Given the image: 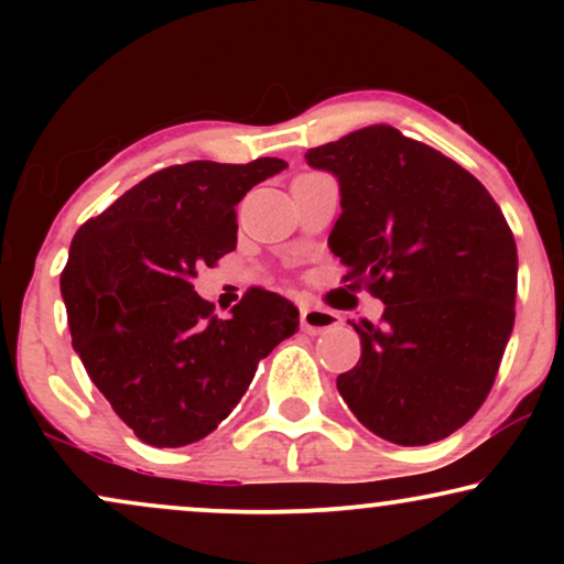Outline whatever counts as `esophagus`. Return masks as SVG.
I'll return each instance as SVG.
<instances>
[{"label": "esophagus", "instance_id": "esophagus-1", "mask_svg": "<svg viewBox=\"0 0 564 564\" xmlns=\"http://www.w3.org/2000/svg\"><path fill=\"white\" fill-rule=\"evenodd\" d=\"M336 326H339V315L332 313V310L310 307V304H304L302 307V328L307 334L332 332V328H336Z\"/></svg>", "mask_w": 564, "mask_h": 564}]
</instances>
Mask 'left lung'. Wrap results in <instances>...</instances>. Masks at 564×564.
Listing matches in <instances>:
<instances>
[{"mask_svg":"<svg viewBox=\"0 0 564 564\" xmlns=\"http://www.w3.org/2000/svg\"><path fill=\"white\" fill-rule=\"evenodd\" d=\"M304 159L339 177L328 246L345 281L384 302L377 326L352 323L360 360L336 390L390 443L448 437L488 398L514 326L507 219L475 174L394 127L358 129Z\"/></svg>","mask_w":564,"mask_h":564,"instance_id":"left-lung-1","label":"left lung"}]
</instances>
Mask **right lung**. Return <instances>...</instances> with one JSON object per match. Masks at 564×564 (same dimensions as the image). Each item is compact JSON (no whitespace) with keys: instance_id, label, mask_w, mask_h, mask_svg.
<instances>
[{"instance_id":"1","label":"right lung","mask_w":564,"mask_h":564,"mask_svg":"<svg viewBox=\"0 0 564 564\" xmlns=\"http://www.w3.org/2000/svg\"><path fill=\"white\" fill-rule=\"evenodd\" d=\"M286 166L191 161L153 172L82 225L61 273L68 328L116 416L153 448L204 440L257 364L300 326L286 296L249 289L228 318L193 289L236 249V204Z\"/></svg>"}]
</instances>
